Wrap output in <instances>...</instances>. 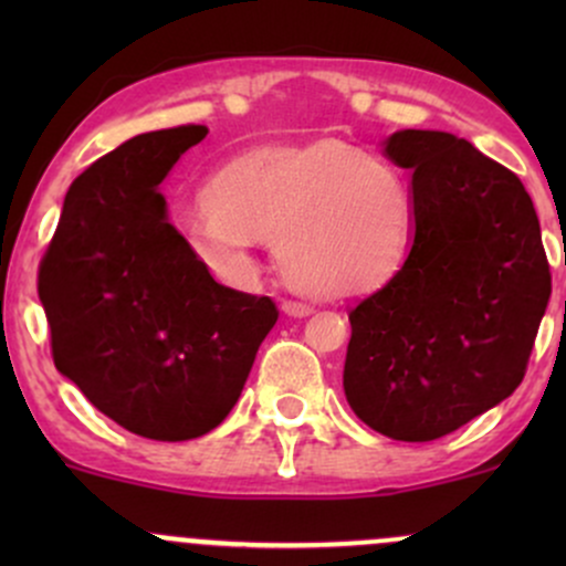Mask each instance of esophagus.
<instances>
[{
	"label": "esophagus",
	"mask_w": 566,
	"mask_h": 566,
	"mask_svg": "<svg viewBox=\"0 0 566 566\" xmlns=\"http://www.w3.org/2000/svg\"><path fill=\"white\" fill-rule=\"evenodd\" d=\"M282 311L287 316H295V319H303V316L314 314V308H311L308 303H297V301H284L282 303Z\"/></svg>",
	"instance_id": "esophagus-1"
}]
</instances>
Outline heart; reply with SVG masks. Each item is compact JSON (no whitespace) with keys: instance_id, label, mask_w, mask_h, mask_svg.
<instances>
[{"instance_id":"1","label":"heart","mask_w":566,"mask_h":566,"mask_svg":"<svg viewBox=\"0 0 566 566\" xmlns=\"http://www.w3.org/2000/svg\"><path fill=\"white\" fill-rule=\"evenodd\" d=\"M201 199L207 212L184 226L186 242L223 279L250 274L255 239L276 244L295 287L354 297L382 287L412 242L405 175L343 140L250 148L212 175Z\"/></svg>"}]
</instances>
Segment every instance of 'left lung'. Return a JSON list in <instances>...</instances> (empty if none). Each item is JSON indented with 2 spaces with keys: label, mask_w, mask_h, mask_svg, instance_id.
I'll return each mask as SVG.
<instances>
[{
  "label": "left lung",
  "mask_w": 566,
  "mask_h": 566,
  "mask_svg": "<svg viewBox=\"0 0 566 566\" xmlns=\"http://www.w3.org/2000/svg\"><path fill=\"white\" fill-rule=\"evenodd\" d=\"M382 154L412 172V247L348 314L343 391L382 437L433 441L516 391L551 271L522 180L469 140L399 129Z\"/></svg>",
  "instance_id": "obj_1"
}]
</instances>
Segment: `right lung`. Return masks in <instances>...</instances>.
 Instances as JSON below:
<instances>
[{
  "label": "right lung",
  "instance_id": "1",
  "mask_svg": "<svg viewBox=\"0 0 566 566\" xmlns=\"http://www.w3.org/2000/svg\"><path fill=\"white\" fill-rule=\"evenodd\" d=\"M207 127L138 135L69 188L39 301L57 373L138 437L188 441L223 423L279 319L223 287L170 223L161 180Z\"/></svg>",
  "mask_w": 566,
  "mask_h": 566
}]
</instances>
